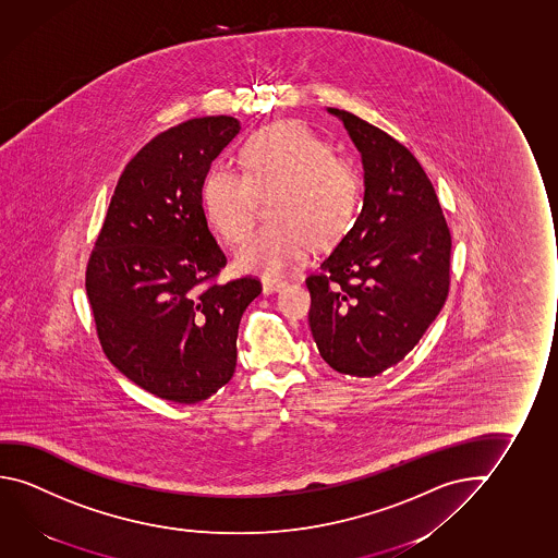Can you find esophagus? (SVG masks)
Segmentation results:
<instances>
[{"label":"esophagus","mask_w":558,"mask_h":558,"mask_svg":"<svg viewBox=\"0 0 558 558\" xmlns=\"http://www.w3.org/2000/svg\"><path fill=\"white\" fill-rule=\"evenodd\" d=\"M286 286H288V282L278 280V278H263V290H265V293L280 292Z\"/></svg>","instance_id":"1"}]
</instances>
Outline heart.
Masks as SVG:
<instances>
[{
	"mask_svg": "<svg viewBox=\"0 0 558 558\" xmlns=\"http://www.w3.org/2000/svg\"><path fill=\"white\" fill-rule=\"evenodd\" d=\"M241 173L210 168L201 181L206 220L223 241L247 238L257 198H266V223L238 251L243 272L280 276L300 266L313 241L332 247L350 233L361 206V183L335 146L300 121L258 129L238 148Z\"/></svg>",
	"mask_w": 558,
	"mask_h": 558,
	"instance_id": "heart-1",
	"label": "heart"
}]
</instances>
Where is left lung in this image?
Returning <instances> with one entry per match:
<instances>
[{
    "mask_svg": "<svg viewBox=\"0 0 558 558\" xmlns=\"http://www.w3.org/2000/svg\"><path fill=\"white\" fill-rule=\"evenodd\" d=\"M328 112L361 153L365 197L350 233L305 280L311 332L332 369L375 377L412 352L442 310L452 238L417 158L357 116Z\"/></svg>",
    "mask_w": 558,
    "mask_h": 558,
    "instance_id": "obj_1",
    "label": "left lung"
}]
</instances>
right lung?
Segmentation results:
<instances>
[{
	"mask_svg": "<svg viewBox=\"0 0 558 558\" xmlns=\"http://www.w3.org/2000/svg\"><path fill=\"white\" fill-rule=\"evenodd\" d=\"M240 129L208 116L148 141L121 173L86 265L106 357L168 402H203L233 377L241 315L263 290L253 276L216 282L228 260L201 203V181Z\"/></svg>",
	"mask_w": 558,
	"mask_h": 558,
	"instance_id": "right-lung-1",
	"label": "right lung"
}]
</instances>
